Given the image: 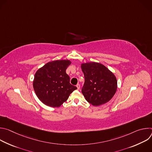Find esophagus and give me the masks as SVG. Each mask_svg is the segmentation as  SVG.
Listing matches in <instances>:
<instances>
[{
	"instance_id": "1",
	"label": "esophagus",
	"mask_w": 152,
	"mask_h": 152,
	"mask_svg": "<svg viewBox=\"0 0 152 152\" xmlns=\"http://www.w3.org/2000/svg\"><path fill=\"white\" fill-rule=\"evenodd\" d=\"M76 87H77V90H79V89H80V85H79V83H77V84L76 85Z\"/></svg>"
}]
</instances>
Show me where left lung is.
Wrapping results in <instances>:
<instances>
[{
	"label": "left lung",
	"instance_id": "left-lung-1",
	"mask_svg": "<svg viewBox=\"0 0 152 152\" xmlns=\"http://www.w3.org/2000/svg\"><path fill=\"white\" fill-rule=\"evenodd\" d=\"M80 66L85 76L82 93L86 100L94 106L109 102L117 90L114 74L99 62L82 63Z\"/></svg>",
	"mask_w": 152,
	"mask_h": 152
}]
</instances>
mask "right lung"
I'll list each match as a JSON object with an SVG mask.
<instances>
[{"label":"right lung","mask_w":152,"mask_h":152,"mask_svg":"<svg viewBox=\"0 0 152 152\" xmlns=\"http://www.w3.org/2000/svg\"><path fill=\"white\" fill-rule=\"evenodd\" d=\"M69 59L49 62L35 73L33 87L39 100L45 104L58 107L66 102L76 86L70 83L66 69L71 64Z\"/></svg>","instance_id":"obj_1"}]
</instances>
